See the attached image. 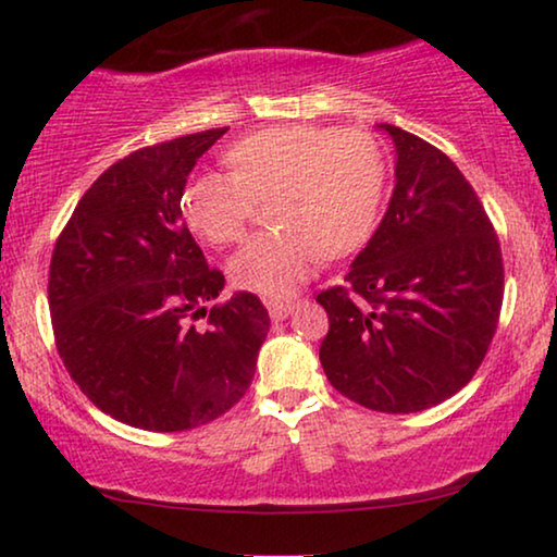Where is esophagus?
<instances>
[{
    "mask_svg": "<svg viewBox=\"0 0 557 557\" xmlns=\"http://www.w3.org/2000/svg\"><path fill=\"white\" fill-rule=\"evenodd\" d=\"M294 311V301H269V314L273 322H284Z\"/></svg>",
    "mask_w": 557,
    "mask_h": 557,
    "instance_id": "1",
    "label": "esophagus"
}]
</instances>
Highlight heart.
Listing matches in <instances>:
<instances>
[{"mask_svg": "<svg viewBox=\"0 0 557 557\" xmlns=\"http://www.w3.org/2000/svg\"><path fill=\"white\" fill-rule=\"evenodd\" d=\"M233 172L205 174L182 208L189 227L212 246L246 235L261 200L276 227L253 235L231 261L246 292L286 299L322 253L339 258L370 238L387 187V159L375 136L292 124L243 136L227 149Z\"/></svg>", "mask_w": 557, "mask_h": 557, "instance_id": "b5f03b06", "label": "heart"}]
</instances>
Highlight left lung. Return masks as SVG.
I'll return each mask as SVG.
<instances>
[{
  "label": "left lung",
  "mask_w": 557,
  "mask_h": 557,
  "mask_svg": "<svg viewBox=\"0 0 557 557\" xmlns=\"http://www.w3.org/2000/svg\"><path fill=\"white\" fill-rule=\"evenodd\" d=\"M395 189L345 286L317 296L326 380L380 413L433 408L474 377L497 332L505 269L497 233L444 151L398 126Z\"/></svg>",
  "instance_id": "1"
}]
</instances>
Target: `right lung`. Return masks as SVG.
<instances>
[{
  "label": "right lung",
  "instance_id": "right-lung-1",
  "mask_svg": "<svg viewBox=\"0 0 557 557\" xmlns=\"http://www.w3.org/2000/svg\"><path fill=\"white\" fill-rule=\"evenodd\" d=\"M227 132L187 134L119 159L75 205L52 250L48 301L65 370L116 421L174 433L246 395L269 311L225 286L182 220V193ZM202 315L206 324L194 322Z\"/></svg>",
  "mask_w": 557,
  "mask_h": 557
}]
</instances>
